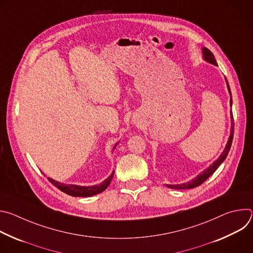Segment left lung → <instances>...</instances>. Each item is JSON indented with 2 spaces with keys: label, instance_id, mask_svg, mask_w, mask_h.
<instances>
[{
  "label": "left lung",
  "instance_id": "left-lung-1",
  "mask_svg": "<svg viewBox=\"0 0 253 253\" xmlns=\"http://www.w3.org/2000/svg\"><path fill=\"white\" fill-rule=\"evenodd\" d=\"M202 53H203V58L206 62L210 63V64H213V65H217V63H216V60L214 58V55L211 53V51H209L207 48H203L202 49ZM226 80V83H227V88H228V92L230 94V106H232V97H231V91H230V88H229V85H228V82H227V79L225 78ZM232 115V114H231ZM233 118V116H231V119ZM233 133H234V122H233V119H232V122H231V130H230V136L228 138V141H227V144L226 146L223 150V152L221 153V155L219 156V158L216 160L215 162H213L212 165H210L207 169H205L203 172H201L197 177H195L194 179L190 180V181L186 182V183H183V184H177V185H168L166 184L167 187L169 188H172V189H190V188H194V187H197L199 185H201L205 180H207L214 172L215 170L217 169L219 167V165L225 160V158L227 157L228 155V152L230 150V147H231V144H232V140H233Z\"/></svg>",
  "mask_w": 253,
  "mask_h": 253
}]
</instances>
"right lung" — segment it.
<instances>
[{"label":"right lung","mask_w":253,"mask_h":253,"mask_svg":"<svg viewBox=\"0 0 253 253\" xmlns=\"http://www.w3.org/2000/svg\"><path fill=\"white\" fill-rule=\"evenodd\" d=\"M113 176H114V171L109 177H108L106 180H104L102 183H100L99 185H93V186H78L73 184H64V183L55 181L54 179L50 177H48V180L54 186H56L58 189H60L61 191L65 192L68 195L74 196V197H90L103 192L111 183Z\"/></svg>","instance_id":"add662e5"}]
</instances>
